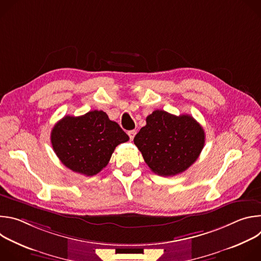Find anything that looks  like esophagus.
<instances>
[{
	"instance_id": "1",
	"label": "esophagus",
	"mask_w": 261,
	"mask_h": 261,
	"mask_svg": "<svg viewBox=\"0 0 261 261\" xmlns=\"http://www.w3.org/2000/svg\"><path fill=\"white\" fill-rule=\"evenodd\" d=\"M135 134H136V131H135V130H130V131H128V135H129V137H130L131 140H133Z\"/></svg>"
}]
</instances>
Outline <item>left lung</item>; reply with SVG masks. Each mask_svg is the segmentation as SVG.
Listing matches in <instances>:
<instances>
[{"mask_svg": "<svg viewBox=\"0 0 261 261\" xmlns=\"http://www.w3.org/2000/svg\"><path fill=\"white\" fill-rule=\"evenodd\" d=\"M134 137V143L151 170L162 176L188 169L204 145L203 128L189 115L178 117L155 110Z\"/></svg>", "mask_w": 261, "mask_h": 261, "instance_id": "1", "label": "left lung"}]
</instances>
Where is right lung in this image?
Masks as SVG:
<instances>
[{
    "label": "right lung",
    "mask_w": 261,
    "mask_h": 261,
    "mask_svg": "<svg viewBox=\"0 0 261 261\" xmlns=\"http://www.w3.org/2000/svg\"><path fill=\"white\" fill-rule=\"evenodd\" d=\"M129 140L118 123L102 110L81 117L66 116L51 130L53 148L61 162L74 172L92 176L109 162L115 148Z\"/></svg>",
    "instance_id": "1"
}]
</instances>
